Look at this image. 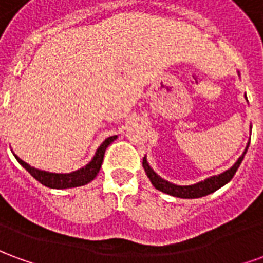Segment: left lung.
Returning <instances> with one entry per match:
<instances>
[{"instance_id":"8db88e82","label":"left lung","mask_w":263,"mask_h":263,"mask_svg":"<svg viewBox=\"0 0 263 263\" xmlns=\"http://www.w3.org/2000/svg\"><path fill=\"white\" fill-rule=\"evenodd\" d=\"M247 97V96H245ZM249 143L247 145V148L243 151L242 156H239V159L234 163L232 167H230L228 171H226L224 173H221V175H217V176H211L209 179H205L203 182H198L196 184H190V186H177V184H173V183L167 182L165 179H162L160 176H158L156 173L154 172V169L149 166L148 160L146 158H143V169L146 172V175H148L149 180L151 183L154 184L155 189H158L160 192H163L166 194H171L173 197H180V198H198V197H204V196H207V194L214 193L215 190H218L220 187H222L224 184L231 180L234 175H235V172L238 171V167L241 165V162H242L243 156L247 154V151H248Z\"/></svg>"}]
</instances>
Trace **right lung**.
<instances>
[{
  "label": "right lung",
  "instance_id": "1",
  "mask_svg": "<svg viewBox=\"0 0 263 263\" xmlns=\"http://www.w3.org/2000/svg\"><path fill=\"white\" fill-rule=\"evenodd\" d=\"M114 139H117V135L114 137L107 138L101 145L100 148L97 149V152L94 155V158L91 159V162L86 165L84 167H81L79 171L71 172V173H50V172L39 171V169H35L29 166L26 162H24L22 159H20L16 155L15 158L20 162L21 165L25 167L26 171L31 173V176H33L36 179L37 182L42 183L43 186L50 189H70V187H79V186H84L88 182H91L94 177L97 176V173L100 172V167H101V163H103L104 154H105V149L108 146L109 143L112 142Z\"/></svg>",
  "mask_w": 263,
  "mask_h": 263
}]
</instances>
